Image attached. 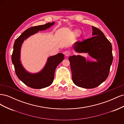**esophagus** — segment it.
<instances>
[{
	"instance_id": "34e87169",
	"label": "esophagus",
	"mask_w": 124,
	"mask_h": 124,
	"mask_svg": "<svg viewBox=\"0 0 124 124\" xmlns=\"http://www.w3.org/2000/svg\"><path fill=\"white\" fill-rule=\"evenodd\" d=\"M64 54L66 56H68L70 54V52L69 51H66L64 52Z\"/></svg>"
}]
</instances>
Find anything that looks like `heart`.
Returning a JSON list of instances; mask_svg holds the SVG:
<instances>
[{"label":"heart","mask_w":124,"mask_h":124,"mask_svg":"<svg viewBox=\"0 0 124 124\" xmlns=\"http://www.w3.org/2000/svg\"><path fill=\"white\" fill-rule=\"evenodd\" d=\"M80 31H79V30H76V31H74V35L76 36H78L80 35Z\"/></svg>","instance_id":"obj_1"}]
</instances>
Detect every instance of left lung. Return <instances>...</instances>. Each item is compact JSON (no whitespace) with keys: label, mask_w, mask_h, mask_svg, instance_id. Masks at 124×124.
I'll return each mask as SVG.
<instances>
[{"label":"left lung","mask_w":124,"mask_h":124,"mask_svg":"<svg viewBox=\"0 0 124 124\" xmlns=\"http://www.w3.org/2000/svg\"><path fill=\"white\" fill-rule=\"evenodd\" d=\"M93 37L73 45L78 53H88L96 61L87 60L80 55L69 57L73 82L78 87L93 88L97 87L106 80L109 74L113 62L111 42L103 32L92 26Z\"/></svg>","instance_id":"left-lung-1"}]
</instances>
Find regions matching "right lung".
Wrapping results in <instances>:
<instances>
[{"instance_id": "1", "label": "right lung", "mask_w": 124, "mask_h": 124, "mask_svg": "<svg viewBox=\"0 0 124 124\" xmlns=\"http://www.w3.org/2000/svg\"><path fill=\"white\" fill-rule=\"evenodd\" d=\"M55 24V22L48 23L45 25L32 27L26 30L15 41L12 55V62L14 66L15 71L18 78L29 87L35 89H41L48 87L53 83L55 69L57 66L64 59V55L58 53L51 56L43 68L36 73L30 72L26 70L21 61V47L24 41L31 36L45 31Z\"/></svg>"}]
</instances>
